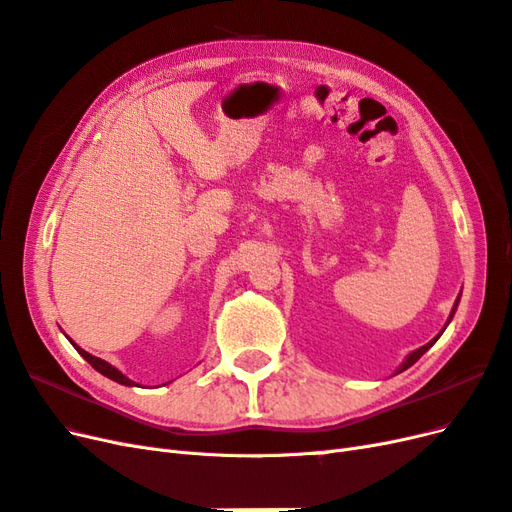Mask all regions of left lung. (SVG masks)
<instances>
[{
    "label": "left lung",
    "mask_w": 512,
    "mask_h": 512,
    "mask_svg": "<svg viewBox=\"0 0 512 512\" xmlns=\"http://www.w3.org/2000/svg\"><path fill=\"white\" fill-rule=\"evenodd\" d=\"M457 302H459V298H457ZM457 302H455V306H453V310H451V317H449V321H451V319H453V315H455V308H457ZM447 325H449V323H447ZM447 325H444V327H447ZM440 334H442V332H440ZM440 334H438V336H436L434 340H430V342H427L425 346H421V349H417V351H412V353H410V355L406 357V361H404V364H402L400 372H402V370H406V368H410L412 364H415V361H417V359H419V357H421V355H423V353H425L427 349H430V346H432V344H434V342H436V340L440 338Z\"/></svg>",
    "instance_id": "8db88e82"
}]
</instances>
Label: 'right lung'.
I'll list each match as a JSON object with an SVG mask.
<instances>
[{"label": "right lung", "mask_w": 512, "mask_h": 512, "mask_svg": "<svg viewBox=\"0 0 512 512\" xmlns=\"http://www.w3.org/2000/svg\"><path fill=\"white\" fill-rule=\"evenodd\" d=\"M72 344H74V342H72ZM74 346H76V344H74ZM76 351H78L82 357H85V359L89 361V364H91L97 372H100V374L112 378V381H117V383H121V385H129V387L134 385V381H129V378L123 376L117 368H112V366L108 364V361H104V359H100V357H95V355H89L87 351H82L80 346H76Z\"/></svg>", "instance_id": "obj_1"}]
</instances>
